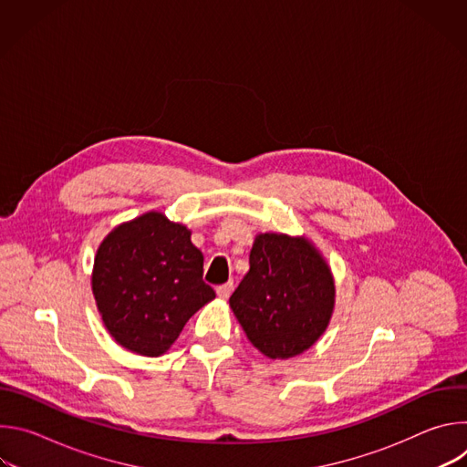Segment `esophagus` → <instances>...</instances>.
Instances as JSON below:
<instances>
[{
  "label": "esophagus",
  "mask_w": 467,
  "mask_h": 467,
  "mask_svg": "<svg viewBox=\"0 0 467 467\" xmlns=\"http://www.w3.org/2000/svg\"><path fill=\"white\" fill-rule=\"evenodd\" d=\"M216 292H218V296H220L222 299H227V297L231 296V292H233V283H225V285H220V286L216 288Z\"/></svg>",
  "instance_id": "esophagus-1"
}]
</instances>
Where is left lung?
<instances>
[{
	"label": "left lung",
	"instance_id": "1",
	"mask_svg": "<svg viewBox=\"0 0 467 467\" xmlns=\"http://www.w3.org/2000/svg\"><path fill=\"white\" fill-rule=\"evenodd\" d=\"M229 305L260 353L290 358L323 335L335 306V283L305 238L265 233L256 236L249 272Z\"/></svg>",
	"mask_w": 467,
	"mask_h": 467
}]
</instances>
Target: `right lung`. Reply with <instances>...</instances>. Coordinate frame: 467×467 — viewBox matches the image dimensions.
Returning <instances> with one entry per match:
<instances>
[{"mask_svg":"<svg viewBox=\"0 0 467 467\" xmlns=\"http://www.w3.org/2000/svg\"><path fill=\"white\" fill-rule=\"evenodd\" d=\"M92 292L112 338L146 357L166 353L186 321L216 297L190 231L159 213L123 223L103 240Z\"/></svg>","mask_w":467,"mask_h":467,"instance_id":"right-lung-1","label":"right lung"}]
</instances>
